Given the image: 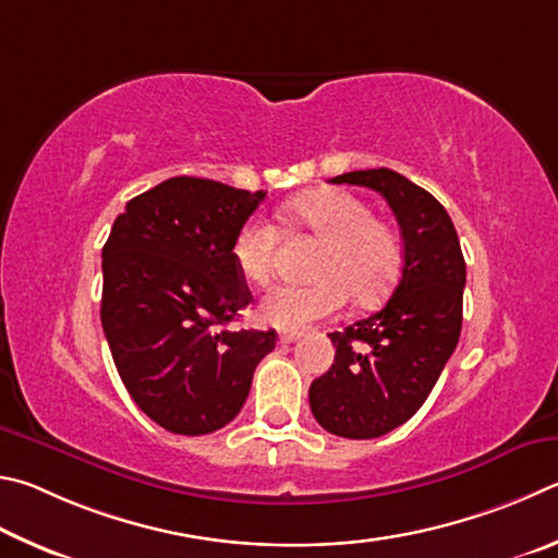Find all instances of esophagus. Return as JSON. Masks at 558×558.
<instances>
[{
	"instance_id": "34e87169",
	"label": "esophagus",
	"mask_w": 558,
	"mask_h": 558,
	"mask_svg": "<svg viewBox=\"0 0 558 558\" xmlns=\"http://www.w3.org/2000/svg\"><path fill=\"white\" fill-rule=\"evenodd\" d=\"M301 338V333H299V330H281V333H279V343H294V340H299Z\"/></svg>"
}]
</instances>
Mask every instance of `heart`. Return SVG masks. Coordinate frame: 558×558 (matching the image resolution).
Returning a JSON list of instances; mask_svg holds the SVG:
<instances>
[{
    "instance_id": "b5f03b06",
    "label": "heart",
    "mask_w": 558,
    "mask_h": 558,
    "mask_svg": "<svg viewBox=\"0 0 558 558\" xmlns=\"http://www.w3.org/2000/svg\"><path fill=\"white\" fill-rule=\"evenodd\" d=\"M294 228L314 234L324 247L311 264V284L277 287L262 299L264 324L299 330L338 314L348 296L357 304H377L402 271V240L392 225L379 220L357 195L338 189L314 191L287 208ZM277 232L262 218H250L234 234L232 259L240 277L267 287L274 277Z\"/></svg>"
}]
</instances>
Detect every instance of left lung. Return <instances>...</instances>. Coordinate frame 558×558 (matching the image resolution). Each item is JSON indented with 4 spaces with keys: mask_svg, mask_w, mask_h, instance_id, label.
<instances>
[{
    "mask_svg": "<svg viewBox=\"0 0 558 558\" xmlns=\"http://www.w3.org/2000/svg\"><path fill=\"white\" fill-rule=\"evenodd\" d=\"M330 183L377 191L402 228L404 262L392 296L383 311L328 336L336 360L308 389L311 412L326 432L377 438L418 412L453 355L465 259L444 205L402 173L350 171Z\"/></svg>",
    "mask_w": 558,
    "mask_h": 558,
    "instance_id": "1",
    "label": "left lung"
}]
</instances>
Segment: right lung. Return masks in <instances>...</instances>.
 <instances>
[{"label": "right lung", "instance_id": "right-lung-1", "mask_svg": "<svg viewBox=\"0 0 558 558\" xmlns=\"http://www.w3.org/2000/svg\"><path fill=\"white\" fill-rule=\"evenodd\" d=\"M250 193L175 175L136 195L102 247V330L142 412L171 434L230 424L277 330H228L250 304L234 234L259 208Z\"/></svg>", "mask_w": 558, "mask_h": 558}]
</instances>
